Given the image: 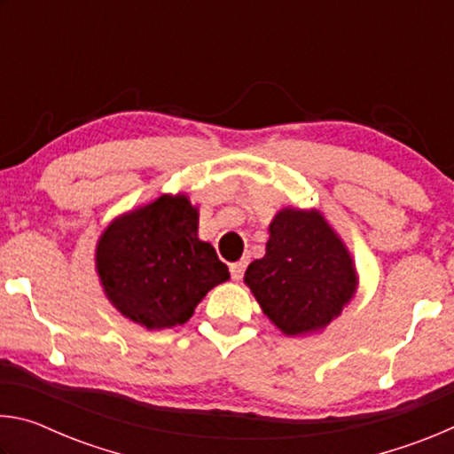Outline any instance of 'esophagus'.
Wrapping results in <instances>:
<instances>
[{
  "label": "esophagus",
  "mask_w": 454,
  "mask_h": 454,
  "mask_svg": "<svg viewBox=\"0 0 454 454\" xmlns=\"http://www.w3.org/2000/svg\"><path fill=\"white\" fill-rule=\"evenodd\" d=\"M244 270H246V260H238V262L230 264V274H232L234 280H242Z\"/></svg>",
  "instance_id": "obj_1"
}]
</instances>
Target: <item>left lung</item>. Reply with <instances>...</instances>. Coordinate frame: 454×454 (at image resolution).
<instances>
[{"label": "left lung", "mask_w": 454, "mask_h": 454, "mask_svg": "<svg viewBox=\"0 0 454 454\" xmlns=\"http://www.w3.org/2000/svg\"><path fill=\"white\" fill-rule=\"evenodd\" d=\"M268 234L266 254L248 266L244 284L284 336L322 333L356 296L348 246L317 208L286 206Z\"/></svg>", "instance_id": "left-lung-1"}]
</instances>
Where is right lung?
Here are the masks:
<instances>
[{"label":"right lung","mask_w":454,"mask_h":454,"mask_svg":"<svg viewBox=\"0 0 454 454\" xmlns=\"http://www.w3.org/2000/svg\"><path fill=\"white\" fill-rule=\"evenodd\" d=\"M188 194H162L121 212L99 234L94 262L110 304L148 330L188 322L202 298L230 280L228 266L198 236Z\"/></svg>","instance_id":"obj_1"}]
</instances>
